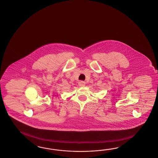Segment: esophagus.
<instances>
[{
    "label": "esophagus",
    "mask_w": 158,
    "mask_h": 158,
    "mask_svg": "<svg viewBox=\"0 0 158 158\" xmlns=\"http://www.w3.org/2000/svg\"><path fill=\"white\" fill-rule=\"evenodd\" d=\"M78 85L80 86H84L85 85V82L84 81H80L78 82Z\"/></svg>",
    "instance_id": "esophagus-1"
}]
</instances>
